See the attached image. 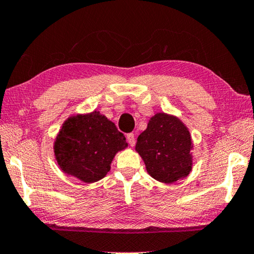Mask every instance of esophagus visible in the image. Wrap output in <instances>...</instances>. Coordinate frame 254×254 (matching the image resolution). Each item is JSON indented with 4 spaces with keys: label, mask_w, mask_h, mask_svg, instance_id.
I'll use <instances>...</instances> for the list:
<instances>
[{
    "label": "esophagus",
    "mask_w": 254,
    "mask_h": 254,
    "mask_svg": "<svg viewBox=\"0 0 254 254\" xmlns=\"http://www.w3.org/2000/svg\"><path fill=\"white\" fill-rule=\"evenodd\" d=\"M127 140L128 145H130V146H134L135 139H134V134H133V133H128V134H127Z\"/></svg>",
    "instance_id": "esophagus-1"
}]
</instances>
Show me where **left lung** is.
<instances>
[{
	"mask_svg": "<svg viewBox=\"0 0 254 254\" xmlns=\"http://www.w3.org/2000/svg\"><path fill=\"white\" fill-rule=\"evenodd\" d=\"M192 141L187 127L173 115L157 113L137 139L135 150L151 178L172 184L191 171Z\"/></svg>",
	"mask_w": 254,
	"mask_h": 254,
	"instance_id": "obj_1",
	"label": "left lung"
}]
</instances>
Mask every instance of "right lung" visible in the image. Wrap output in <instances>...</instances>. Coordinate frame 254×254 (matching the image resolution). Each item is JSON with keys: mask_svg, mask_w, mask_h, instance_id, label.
Segmentation results:
<instances>
[{"mask_svg": "<svg viewBox=\"0 0 254 254\" xmlns=\"http://www.w3.org/2000/svg\"><path fill=\"white\" fill-rule=\"evenodd\" d=\"M127 147L126 137L105 115L94 111L70 116L55 141V156L66 175L91 184L111 170L117 151Z\"/></svg>", "mask_w": 254, "mask_h": 254, "instance_id": "obj_1", "label": "right lung"}]
</instances>
